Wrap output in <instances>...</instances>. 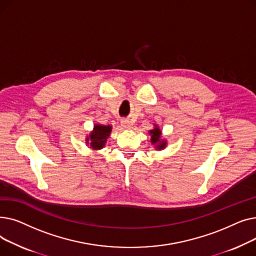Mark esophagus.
I'll return each instance as SVG.
<instances>
[{"label":"esophagus","mask_w":256,"mask_h":256,"mask_svg":"<svg viewBox=\"0 0 256 256\" xmlns=\"http://www.w3.org/2000/svg\"><path fill=\"white\" fill-rule=\"evenodd\" d=\"M121 126H122V128H126V130H128V128H130V122L128 120H124L122 122H121Z\"/></svg>","instance_id":"obj_1"}]
</instances>
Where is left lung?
<instances>
[{
    "label": "left lung",
    "mask_w": 256,
    "mask_h": 256,
    "mask_svg": "<svg viewBox=\"0 0 256 256\" xmlns=\"http://www.w3.org/2000/svg\"><path fill=\"white\" fill-rule=\"evenodd\" d=\"M148 134L152 136L150 142L156 150H165V147L167 146V140L162 137V130H160L158 124H154V128L148 130Z\"/></svg>",
    "instance_id": "obj_1"
}]
</instances>
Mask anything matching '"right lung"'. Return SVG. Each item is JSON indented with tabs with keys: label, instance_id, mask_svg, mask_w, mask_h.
<instances>
[{
	"label": "right lung",
	"instance_id": "right-lung-1",
	"mask_svg": "<svg viewBox=\"0 0 256 256\" xmlns=\"http://www.w3.org/2000/svg\"><path fill=\"white\" fill-rule=\"evenodd\" d=\"M112 132V126H104V124H94L93 130L90 132L89 135L86 136V144L90 146L93 150H102L108 138L110 137Z\"/></svg>",
	"mask_w": 256,
	"mask_h": 256
}]
</instances>
